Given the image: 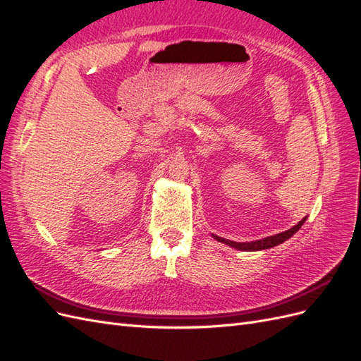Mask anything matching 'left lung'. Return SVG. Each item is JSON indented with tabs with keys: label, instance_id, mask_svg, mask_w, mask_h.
Instances as JSON below:
<instances>
[{
	"label": "left lung",
	"instance_id": "left-lung-1",
	"mask_svg": "<svg viewBox=\"0 0 361 361\" xmlns=\"http://www.w3.org/2000/svg\"><path fill=\"white\" fill-rule=\"evenodd\" d=\"M305 220H307V216H304L302 220H301L297 226H293L292 228H289V231H286V232H281V233L272 235V236H267V238H264V239H257V241H251V243H235V241H228V239L220 238V236H216V235H212V236H214V239H216L218 243H223V244H226V245H228V247H233V248H236V250H243V251L267 250V248L276 247V245H279V244H281V243L288 241V239H289L290 236H293L295 233H297V232L300 231L301 226L304 224Z\"/></svg>",
	"mask_w": 361,
	"mask_h": 361
}]
</instances>
